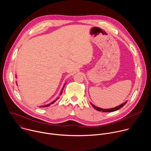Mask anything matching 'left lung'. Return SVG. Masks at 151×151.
Here are the masks:
<instances>
[{"instance_id":"8db88e82","label":"left lung","mask_w":151,"mask_h":151,"mask_svg":"<svg viewBox=\"0 0 151 151\" xmlns=\"http://www.w3.org/2000/svg\"><path fill=\"white\" fill-rule=\"evenodd\" d=\"M126 103H127V101H125V103H122V104H121V105H119V106H117V107H114V108L108 109H101V108H100V107H96V106H95L94 105H93L92 103H91V104L93 106V107H94V108L96 110H97V111H102V112H114V111H115L118 110L119 109L121 108V107H123Z\"/></svg>"}]
</instances>
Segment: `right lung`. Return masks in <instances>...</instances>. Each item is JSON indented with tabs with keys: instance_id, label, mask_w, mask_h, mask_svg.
Returning a JSON list of instances; mask_svg holds the SVG:
<instances>
[{
	"instance_id": "obj_1",
	"label": "right lung",
	"mask_w": 151,
	"mask_h": 151,
	"mask_svg": "<svg viewBox=\"0 0 151 151\" xmlns=\"http://www.w3.org/2000/svg\"><path fill=\"white\" fill-rule=\"evenodd\" d=\"M64 86H65V85H64ZM63 90H62V91H61V94H62V92H63ZM58 100V99H56V100H54V101H52V103H51L50 104H47V105H45V106H41V107H48V106H50L51 104H53L54 103H55V101H57Z\"/></svg>"
}]
</instances>
